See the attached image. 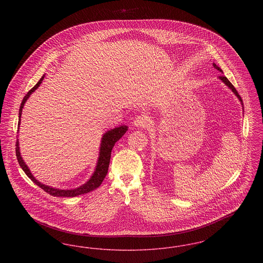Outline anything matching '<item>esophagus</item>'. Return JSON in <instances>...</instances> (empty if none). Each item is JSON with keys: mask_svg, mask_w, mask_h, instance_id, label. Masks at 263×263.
<instances>
[{"mask_svg": "<svg viewBox=\"0 0 263 263\" xmlns=\"http://www.w3.org/2000/svg\"><path fill=\"white\" fill-rule=\"evenodd\" d=\"M133 124H134V126H136V127L145 128V127H147V126L149 125V121H148V119H147L145 116H137V117L134 119Z\"/></svg>", "mask_w": 263, "mask_h": 263, "instance_id": "obj_1", "label": "esophagus"}]
</instances>
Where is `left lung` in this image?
Instances as JSON below:
<instances>
[{"label":"left lung","instance_id":"obj_1","mask_svg":"<svg viewBox=\"0 0 263 263\" xmlns=\"http://www.w3.org/2000/svg\"><path fill=\"white\" fill-rule=\"evenodd\" d=\"M213 66H214V68H215V69H217L218 71H220V72H223V71L221 70V68H220V67H218V66H217L215 63H213ZM219 79H220L222 82H224V84H226V85H227L229 88H231V89L233 90V92H234V93H235V95L238 97V100H240V102H241V104H242V100H241L240 96L238 95V92L237 91V89L235 88V87L232 85V83H231V82H230V81L227 79V77H225V76H220V77H219ZM242 107H243V106H242Z\"/></svg>","mask_w":263,"mask_h":263}]
</instances>
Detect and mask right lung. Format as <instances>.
Segmentation results:
<instances>
[{
	"label": "right lung",
	"mask_w": 263,
	"mask_h": 263,
	"mask_svg": "<svg viewBox=\"0 0 263 263\" xmlns=\"http://www.w3.org/2000/svg\"><path fill=\"white\" fill-rule=\"evenodd\" d=\"M43 79H44V75L42 76V78L38 81L37 84L25 95L24 100L22 101L20 111H18V117H20L18 118V124H17L18 127L21 124V116H22V112H23V108H24L25 101L30 97V95L40 86ZM127 130H128V127L122 125L119 126V127H115L114 129H111V130L107 131L106 133H104V135L102 136V139H101V144H100V157H99L98 163H97V166H96V170H95L93 174L85 184H83L80 187L75 188V189H66L65 190V189L50 187V186H47L45 184H42L41 182L38 181L37 179H35V177L30 173L29 168L27 167V165L25 164L22 156H21L20 147H18V140L16 141V144H15V146H16V148H15L16 159H17V162L20 163L21 167L25 172V175H27L39 187L42 188L45 192L49 193L52 196H56V197H75L78 195L85 194V193H88L89 191H92L96 188L100 187L101 182L103 181L104 177L106 176L107 172H108V166H109L110 156H111L113 146L115 145V143L120 138L125 134Z\"/></svg>",
	"instance_id": "right-lung-1"
}]
</instances>
